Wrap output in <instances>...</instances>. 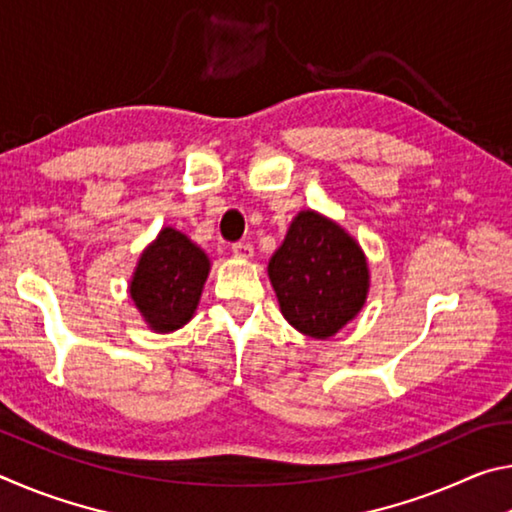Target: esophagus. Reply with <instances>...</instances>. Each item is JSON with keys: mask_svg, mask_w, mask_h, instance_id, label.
Returning <instances> with one entry per match:
<instances>
[{"mask_svg": "<svg viewBox=\"0 0 512 512\" xmlns=\"http://www.w3.org/2000/svg\"><path fill=\"white\" fill-rule=\"evenodd\" d=\"M232 255L239 259H250L253 257V246L248 241H237V244H232Z\"/></svg>", "mask_w": 512, "mask_h": 512, "instance_id": "obj_1", "label": "esophagus"}]
</instances>
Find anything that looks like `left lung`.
<instances>
[{
  "label": "left lung",
  "instance_id": "left-lung-1",
  "mask_svg": "<svg viewBox=\"0 0 512 512\" xmlns=\"http://www.w3.org/2000/svg\"><path fill=\"white\" fill-rule=\"evenodd\" d=\"M284 318L298 332L327 339L359 314L368 293L361 248L341 225L300 212L268 262Z\"/></svg>",
  "mask_w": 512,
  "mask_h": 512
}]
</instances>
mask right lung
<instances>
[{
	"instance_id": "obj_1",
	"label": "right lung",
	"mask_w": 512,
	"mask_h": 512,
	"mask_svg": "<svg viewBox=\"0 0 512 512\" xmlns=\"http://www.w3.org/2000/svg\"><path fill=\"white\" fill-rule=\"evenodd\" d=\"M210 259L178 230L164 228L144 250L131 282V296L155 332H173L194 316Z\"/></svg>"
}]
</instances>
